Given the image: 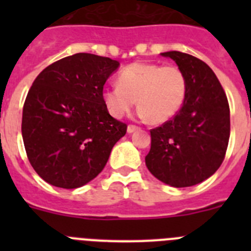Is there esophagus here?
I'll list each match as a JSON object with an SVG mask.
<instances>
[{"instance_id":"esophagus-1","label":"esophagus","mask_w":251,"mask_h":251,"mask_svg":"<svg viewBox=\"0 0 251 251\" xmlns=\"http://www.w3.org/2000/svg\"><path fill=\"white\" fill-rule=\"evenodd\" d=\"M137 129H139V127H137V126H134V124H129L127 128V132L128 133H133V132H136Z\"/></svg>"}]
</instances>
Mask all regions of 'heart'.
Returning <instances> with one entry per match:
<instances>
[{
	"label": "heart",
	"instance_id": "heart-1",
	"mask_svg": "<svg viewBox=\"0 0 251 251\" xmlns=\"http://www.w3.org/2000/svg\"><path fill=\"white\" fill-rule=\"evenodd\" d=\"M186 94L187 79L177 66L133 63L119 72L118 85L104 89L103 99L115 118L128 114L137 99L139 114L151 123L161 124L179 112Z\"/></svg>",
	"mask_w": 251,
	"mask_h": 251
}]
</instances>
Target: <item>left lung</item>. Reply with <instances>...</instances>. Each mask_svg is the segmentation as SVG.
Returning <instances> with one entry per match:
<instances>
[{
  "label": "left lung",
  "instance_id": "obj_1",
  "mask_svg": "<svg viewBox=\"0 0 251 251\" xmlns=\"http://www.w3.org/2000/svg\"><path fill=\"white\" fill-rule=\"evenodd\" d=\"M185 73L187 94L174 118L151 129L146 166L153 176L172 187L197 185L219 170L230 137V108L211 68L192 55L167 51Z\"/></svg>",
  "mask_w": 251,
  "mask_h": 251
}]
</instances>
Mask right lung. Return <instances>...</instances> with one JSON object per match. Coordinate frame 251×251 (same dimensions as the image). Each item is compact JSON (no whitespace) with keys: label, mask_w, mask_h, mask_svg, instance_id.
I'll return each mask as SVG.
<instances>
[{"label":"right lung","mask_w":251,"mask_h":251,"mask_svg":"<svg viewBox=\"0 0 251 251\" xmlns=\"http://www.w3.org/2000/svg\"><path fill=\"white\" fill-rule=\"evenodd\" d=\"M118 66L110 57L79 52L49 65L32 83L22 110V139L31 166L50 185L90 182L127 132L103 99L104 84Z\"/></svg>","instance_id":"right-lung-1"}]
</instances>
